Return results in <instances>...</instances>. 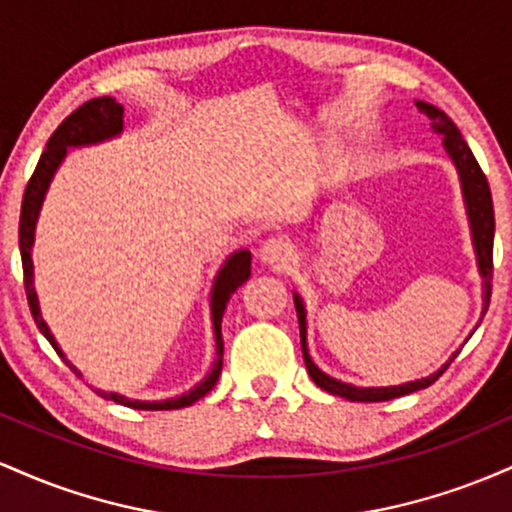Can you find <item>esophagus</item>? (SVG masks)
<instances>
[{"mask_svg": "<svg viewBox=\"0 0 512 512\" xmlns=\"http://www.w3.org/2000/svg\"><path fill=\"white\" fill-rule=\"evenodd\" d=\"M260 257L276 269H286L293 262V248L284 238H269L260 248Z\"/></svg>", "mask_w": 512, "mask_h": 512, "instance_id": "obj_1", "label": "esophagus"}]
</instances>
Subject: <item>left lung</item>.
Returning a JSON list of instances; mask_svg holds the SVG:
<instances>
[{
    "mask_svg": "<svg viewBox=\"0 0 512 512\" xmlns=\"http://www.w3.org/2000/svg\"><path fill=\"white\" fill-rule=\"evenodd\" d=\"M419 105L421 113L426 115V120H431L433 129L438 134H443V144L445 151H448L452 161H455L457 170H460L462 178V192H464V202H467V214L469 221H472V236H474V248H477V257H479V269L481 276H484V313L489 308L491 301V276H493V231H496V216H493V199H491V187L489 180H486L484 170L474 158L472 149H469L467 142L462 139L460 129L455 127V122L450 120L443 110L433 108L428 103H416ZM296 301V313H298V325H301V346H303V361L305 368H308L310 378L317 387H322L330 395H339L344 399H351V402H387V399H395L402 395H409V392L424 390V387L433 385L436 380L443 375V370L448 366H443V370H438L436 375H428L424 380H414V383L407 385H397V387H354L339 383V380L330 378V375L322 373L320 368L310 361L308 349H305V310L301 298L293 296Z\"/></svg>",
    "mask_w": 512,
    "mask_h": 512,
    "instance_id": "8db88e82",
    "label": "left lung"
}]
</instances>
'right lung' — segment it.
I'll use <instances>...</instances> for the list:
<instances>
[{
  "mask_svg": "<svg viewBox=\"0 0 512 512\" xmlns=\"http://www.w3.org/2000/svg\"><path fill=\"white\" fill-rule=\"evenodd\" d=\"M122 132V105L115 103V98L103 96V98H91L84 105L74 110L72 115H67L62 120V125L52 132L48 139V146H45L43 156H40L38 166H35L31 180H28L26 192H23L21 202V219H19V248H21V264H23V286H26V298L28 308H31V315L38 325V330L45 334V339L52 344V349L57 351L64 358V354L57 346L55 337H52L48 325L40 317L38 308V296H35L33 289V260H31V245H33V233H35V221H38L40 204H43L45 192H48V185L55 175L57 166L62 163L64 154H67V146H81V144H96L103 142V139L115 137V134ZM250 260L252 255L248 250H240L236 255L228 257V262L223 264V269L216 276L214 291H211V320H214V337H216V363L211 368L207 378L199 383L195 390H190L187 395L166 399V402H134V399H127L122 395H115V392H101L96 390L98 395L105 399H113V402L122 404V407L132 409H146V411H170V409H182L195 404L197 399H202L211 387L216 385L221 375L223 366V337H221V317L223 310H226V303L231 301V296L236 289L250 279ZM67 361V358H64ZM67 366L74 370L72 363L67 361ZM79 375V373H76Z\"/></svg>",
  "mask_w": 512,
  "mask_h": 512,
  "instance_id": "right-lung-1",
  "label": "right lung"
}]
</instances>
